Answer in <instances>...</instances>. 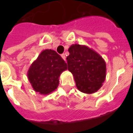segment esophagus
<instances>
[{"label":"esophagus","instance_id":"esophagus-1","mask_svg":"<svg viewBox=\"0 0 133 133\" xmlns=\"http://www.w3.org/2000/svg\"><path fill=\"white\" fill-rule=\"evenodd\" d=\"M61 57H62V58L63 59L64 61H65V58H66V57H65V54H62V55H61Z\"/></svg>","mask_w":133,"mask_h":133}]
</instances>
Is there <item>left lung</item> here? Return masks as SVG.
<instances>
[{
	"label": "left lung",
	"mask_w": 133,
	"mask_h": 133,
	"mask_svg": "<svg viewBox=\"0 0 133 133\" xmlns=\"http://www.w3.org/2000/svg\"><path fill=\"white\" fill-rule=\"evenodd\" d=\"M68 52V69L73 75L77 88L87 94L97 92L105 80V60L86 45L73 44Z\"/></svg>",
	"instance_id": "1"
}]
</instances>
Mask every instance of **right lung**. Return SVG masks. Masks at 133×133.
<instances>
[{
    "label": "right lung",
    "mask_w": 133,
    "mask_h": 133,
    "mask_svg": "<svg viewBox=\"0 0 133 133\" xmlns=\"http://www.w3.org/2000/svg\"><path fill=\"white\" fill-rule=\"evenodd\" d=\"M67 69V63L61 55L53 50L45 49L31 64L27 76L35 92L48 95L57 89L60 75Z\"/></svg>",
    "instance_id": "right-lung-1"
}]
</instances>
